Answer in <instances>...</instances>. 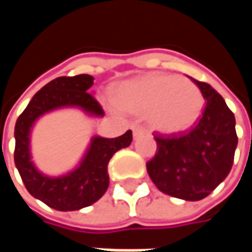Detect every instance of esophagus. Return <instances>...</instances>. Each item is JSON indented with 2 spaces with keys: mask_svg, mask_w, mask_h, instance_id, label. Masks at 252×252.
Returning a JSON list of instances; mask_svg holds the SVG:
<instances>
[{
  "mask_svg": "<svg viewBox=\"0 0 252 252\" xmlns=\"http://www.w3.org/2000/svg\"><path fill=\"white\" fill-rule=\"evenodd\" d=\"M132 132H133V137H135V139H137V137L146 135V133H147V129H146L144 126L135 124V126H132Z\"/></svg>",
  "mask_w": 252,
  "mask_h": 252,
  "instance_id": "esophagus-1",
  "label": "esophagus"
}]
</instances>
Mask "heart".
Segmentation results:
<instances>
[{"label":"heart","mask_w":252,"mask_h":252,"mask_svg":"<svg viewBox=\"0 0 252 252\" xmlns=\"http://www.w3.org/2000/svg\"><path fill=\"white\" fill-rule=\"evenodd\" d=\"M113 97L121 109L150 116L154 128L166 135L189 131L204 109L198 86L169 74H150L126 81L116 88Z\"/></svg>","instance_id":"1"}]
</instances>
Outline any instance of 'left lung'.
<instances>
[{
  "mask_svg": "<svg viewBox=\"0 0 252 252\" xmlns=\"http://www.w3.org/2000/svg\"><path fill=\"white\" fill-rule=\"evenodd\" d=\"M191 81L205 98L200 120L188 133H157V154L147 162V171L164 194L198 201L211 194L229 174L238 135L235 116L221 95L209 83Z\"/></svg>",
  "mask_w": 252,
  "mask_h": 252,
  "instance_id": "obj_1",
  "label": "left lung"
}]
</instances>
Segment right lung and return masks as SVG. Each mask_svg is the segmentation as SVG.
<instances>
[{
	"mask_svg": "<svg viewBox=\"0 0 252 252\" xmlns=\"http://www.w3.org/2000/svg\"><path fill=\"white\" fill-rule=\"evenodd\" d=\"M94 78L88 74L52 79L31 99L14 126V163L25 188L37 200L57 211H78L98 201L109 186L108 163L121 148L132 142V131L113 139L94 136L82 162L61 177L41 174L31 160L30 136L35 121L58 108L77 106L93 116H104L98 101L89 93Z\"/></svg>",
	"mask_w": 252,
	"mask_h": 252,
	"instance_id": "1",
	"label": "right lung"
}]
</instances>
